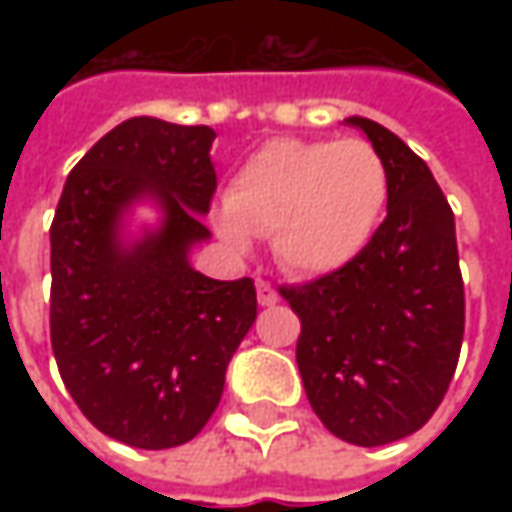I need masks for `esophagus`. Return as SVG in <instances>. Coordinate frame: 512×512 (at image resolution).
<instances>
[{
    "mask_svg": "<svg viewBox=\"0 0 512 512\" xmlns=\"http://www.w3.org/2000/svg\"><path fill=\"white\" fill-rule=\"evenodd\" d=\"M256 296H259V305L262 307H273L276 302H279L276 287H270L267 282H256Z\"/></svg>",
    "mask_w": 512,
    "mask_h": 512,
    "instance_id": "esophagus-1",
    "label": "esophagus"
}]
</instances>
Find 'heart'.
Returning a JSON list of instances; mask_svg holds the SVG:
<instances>
[{
	"mask_svg": "<svg viewBox=\"0 0 512 512\" xmlns=\"http://www.w3.org/2000/svg\"><path fill=\"white\" fill-rule=\"evenodd\" d=\"M387 193V165L364 139H273L233 173L216 230L236 250L270 236L285 270L325 276L373 239Z\"/></svg>",
	"mask_w": 512,
	"mask_h": 512,
	"instance_id": "b5f03b06",
	"label": "heart"
}]
</instances>
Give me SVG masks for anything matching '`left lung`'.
<instances>
[{"label":"left lung","instance_id":"8db88e82","mask_svg":"<svg viewBox=\"0 0 512 512\" xmlns=\"http://www.w3.org/2000/svg\"><path fill=\"white\" fill-rule=\"evenodd\" d=\"M390 176L387 216L336 273L282 287L302 319L296 362L307 402L333 436L399 442L442 404L464 336L453 210L430 168L396 133L350 116Z\"/></svg>","mask_w":512,"mask_h":512}]
</instances>
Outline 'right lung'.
<instances>
[{"label": "right lung", "instance_id": "obj_1", "mask_svg": "<svg viewBox=\"0 0 512 512\" xmlns=\"http://www.w3.org/2000/svg\"><path fill=\"white\" fill-rule=\"evenodd\" d=\"M216 133L133 116L70 170L50 225V344L62 382L105 436L142 450L190 442L256 322L253 279L190 265L210 239ZM136 204L160 222L130 234Z\"/></svg>", "mask_w": 512, "mask_h": 512}]
</instances>
